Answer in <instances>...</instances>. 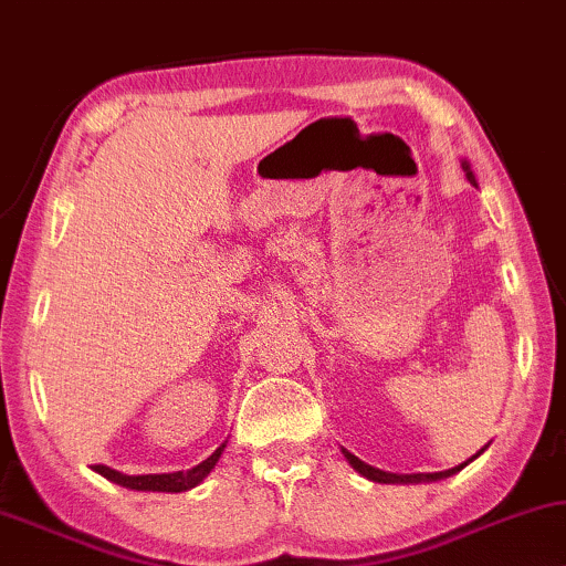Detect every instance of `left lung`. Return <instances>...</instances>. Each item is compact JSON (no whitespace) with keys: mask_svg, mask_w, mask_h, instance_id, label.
<instances>
[{"mask_svg":"<svg viewBox=\"0 0 566 566\" xmlns=\"http://www.w3.org/2000/svg\"><path fill=\"white\" fill-rule=\"evenodd\" d=\"M462 170H465V175H468V180L475 185V175L470 172V165L465 163L462 165ZM345 452V458H348V462L353 468H356L360 475H366L368 480H374V483H429V480H442V478H450V475H454V472L458 470H462L468 465V462L472 460H468V462H462V465H458V468H452V470H444V472H415V475H394V472H384V470H376V468H370V465H366V462H360L356 454H350L348 450H343ZM483 452V450H480ZM478 458V454H475Z\"/></svg>","mask_w":566,"mask_h":566,"instance_id":"1","label":"left lung"}]
</instances>
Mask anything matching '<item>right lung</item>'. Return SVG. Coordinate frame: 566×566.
<instances>
[{
    "mask_svg": "<svg viewBox=\"0 0 566 566\" xmlns=\"http://www.w3.org/2000/svg\"><path fill=\"white\" fill-rule=\"evenodd\" d=\"M221 444L218 450L210 454L208 460H202L200 465H196L188 472H165V475H124V472L119 470H112L106 465H94L96 472H101V475L114 480V483H119L124 488H132V491H159V493H182V491H190V488H196L202 478L208 475L210 470H213V465L218 462V458H221L223 452Z\"/></svg>",
    "mask_w": 566,
    "mask_h": 566,
    "instance_id": "1",
    "label": "right lung"
}]
</instances>
